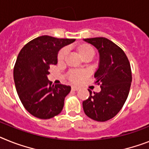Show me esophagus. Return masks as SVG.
Here are the masks:
<instances>
[{
	"mask_svg": "<svg viewBox=\"0 0 149 149\" xmlns=\"http://www.w3.org/2000/svg\"><path fill=\"white\" fill-rule=\"evenodd\" d=\"M79 89V88L77 86H72V90H73V91H78Z\"/></svg>",
	"mask_w": 149,
	"mask_h": 149,
	"instance_id": "obj_1",
	"label": "esophagus"
}]
</instances>
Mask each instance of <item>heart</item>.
<instances>
[{"label":"heart","instance_id":"1","mask_svg":"<svg viewBox=\"0 0 149 149\" xmlns=\"http://www.w3.org/2000/svg\"><path fill=\"white\" fill-rule=\"evenodd\" d=\"M79 54L82 56V58H84L88 56H94L95 51L92 47L88 45H83L79 48ZM67 53H68V49L67 47H63L61 51H59V53L57 54V60L58 61H62L64 60V58L67 56ZM86 71L83 70H72L70 72L68 75V77L70 79V80L72 81L73 82H78L80 80H82V79L86 77Z\"/></svg>","mask_w":149,"mask_h":149}]
</instances>
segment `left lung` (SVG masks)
Segmentation results:
<instances>
[{"mask_svg":"<svg viewBox=\"0 0 149 149\" xmlns=\"http://www.w3.org/2000/svg\"><path fill=\"white\" fill-rule=\"evenodd\" d=\"M84 40L99 52V67L94 77L102 90L92 95L88 89L90 95L82 107L91 119L104 122L118 113L128 97L132 82L130 63L124 51L111 40L103 37Z\"/></svg>","mask_w":149,"mask_h":149,"instance_id":"obj_1","label":"left lung"}]
</instances>
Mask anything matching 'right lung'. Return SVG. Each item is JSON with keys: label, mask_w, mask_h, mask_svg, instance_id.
Instances as JSON below:
<instances>
[{"label": "right lung", "mask_w": 149, "mask_h": 149, "mask_svg": "<svg viewBox=\"0 0 149 149\" xmlns=\"http://www.w3.org/2000/svg\"><path fill=\"white\" fill-rule=\"evenodd\" d=\"M75 40L39 36L19 51L13 68L15 86L22 105L34 117L50 119L63 110L64 98L71 87L52 85L47 75L51 65L57 64L59 50Z\"/></svg>", "instance_id": "add662e5"}]
</instances>
